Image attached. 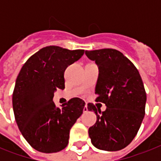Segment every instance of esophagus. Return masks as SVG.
<instances>
[{"mask_svg":"<svg viewBox=\"0 0 161 161\" xmlns=\"http://www.w3.org/2000/svg\"><path fill=\"white\" fill-rule=\"evenodd\" d=\"M88 111V106H87V104H86V105L84 106V108H83V113H87Z\"/></svg>","mask_w":161,"mask_h":161,"instance_id":"34e87169","label":"esophagus"}]
</instances>
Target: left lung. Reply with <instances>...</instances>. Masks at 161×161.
<instances>
[{
    "instance_id": "left-lung-1",
    "label": "left lung",
    "mask_w": 161,
    "mask_h": 161,
    "mask_svg": "<svg viewBox=\"0 0 161 161\" xmlns=\"http://www.w3.org/2000/svg\"><path fill=\"white\" fill-rule=\"evenodd\" d=\"M85 54L99 68L95 101L107 106L101 112L88 103V110L97 115L96 124L88 129L91 142L99 150H122L132 142L145 117L146 93L142 78L132 62L118 50L99 49Z\"/></svg>"
}]
</instances>
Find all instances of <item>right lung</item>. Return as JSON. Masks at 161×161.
I'll list each match as a JSON object with an SVG mask.
<instances>
[{"mask_svg": "<svg viewBox=\"0 0 161 161\" xmlns=\"http://www.w3.org/2000/svg\"><path fill=\"white\" fill-rule=\"evenodd\" d=\"M83 53L81 49L46 47L28 58L16 78L12 94L15 119L25 140L37 151L63 150L68 144L71 128L83 114V99L71 98L59 108L53 98L58 88H65L67 67Z\"/></svg>", "mask_w": 161, "mask_h": 161, "instance_id": "obj_1", "label": "right lung"}]
</instances>
